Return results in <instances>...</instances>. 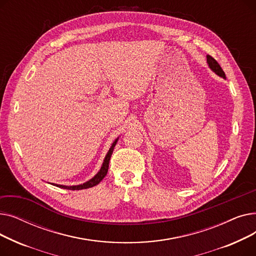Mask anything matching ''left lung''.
<instances>
[{"mask_svg": "<svg viewBox=\"0 0 256 256\" xmlns=\"http://www.w3.org/2000/svg\"><path fill=\"white\" fill-rule=\"evenodd\" d=\"M206 62H208V65L214 74H216L219 76H221V78H226V76H225L223 70L221 68V66L219 65V63H218L216 60H214L212 57H210V55H208V56H206Z\"/></svg>", "mask_w": 256, "mask_h": 256, "instance_id": "left-lung-1", "label": "left lung"}]
</instances>
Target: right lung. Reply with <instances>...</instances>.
Here are the masks:
<instances>
[{"instance_id": "right-lung-1", "label": "right lung", "mask_w": 256, "mask_h": 256, "mask_svg": "<svg viewBox=\"0 0 256 256\" xmlns=\"http://www.w3.org/2000/svg\"><path fill=\"white\" fill-rule=\"evenodd\" d=\"M118 139H119V137H118L117 139H115V141L112 143L109 152H106V156H104V160L102 165L100 171H98V172L96 174V176H94L91 180H87V182H84V184H76V186H64V184H52L56 186H59V188H62V189H67V190H83V189H88V188H92V186H94L98 184L102 180V178L106 176L108 169H109L110 158H111V156H112L113 150H114V147H115V145H116Z\"/></svg>"}]
</instances>
